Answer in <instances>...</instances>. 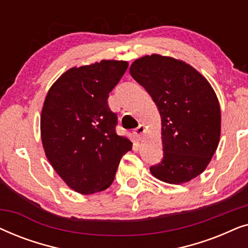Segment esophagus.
<instances>
[{
    "label": "esophagus",
    "instance_id": "1",
    "mask_svg": "<svg viewBox=\"0 0 248 248\" xmlns=\"http://www.w3.org/2000/svg\"><path fill=\"white\" fill-rule=\"evenodd\" d=\"M144 131H145L144 126H143V125H141V124H140V125H139V126L134 130V134H135V137H137L138 139H141L142 134L144 133Z\"/></svg>",
    "mask_w": 248,
    "mask_h": 248
}]
</instances>
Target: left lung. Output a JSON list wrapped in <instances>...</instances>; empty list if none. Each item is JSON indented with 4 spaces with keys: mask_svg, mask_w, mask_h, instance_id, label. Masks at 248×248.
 <instances>
[{
    "mask_svg": "<svg viewBox=\"0 0 248 248\" xmlns=\"http://www.w3.org/2000/svg\"><path fill=\"white\" fill-rule=\"evenodd\" d=\"M130 73L157 105L161 117L164 157L150 167L155 178L182 184L202 174L218 148L221 113L208 80L172 57L147 55Z\"/></svg>",
    "mask_w": 248,
    "mask_h": 248,
    "instance_id": "obj_1",
    "label": "left lung"
}]
</instances>
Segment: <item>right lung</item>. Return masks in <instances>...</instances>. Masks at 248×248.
<instances>
[{"instance_id":"right-lung-1","label":"right lung","mask_w":248,"mask_h":248,"mask_svg":"<svg viewBox=\"0 0 248 248\" xmlns=\"http://www.w3.org/2000/svg\"><path fill=\"white\" fill-rule=\"evenodd\" d=\"M125 61L72 67L50 87L40 117L46 157L67 186L81 194L109 187L132 142L116 133L108 97L124 76Z\"/></svg>"}]
</instances>
